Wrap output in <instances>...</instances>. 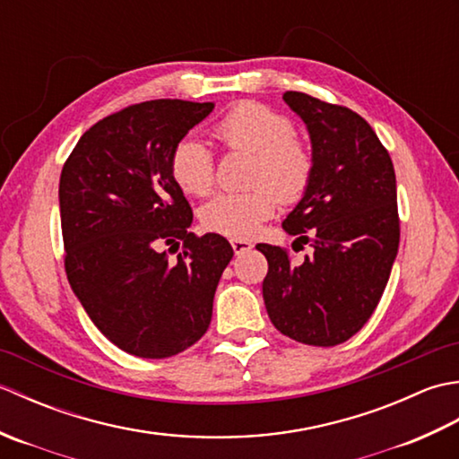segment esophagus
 <instances>
[{"label": "esophagus", "instance_id": "esophagus-1", "mask_svg": "<svg viewBox=\"0 0 459 459\" xmlns=\"http://www.w3.org/2000/svg\"><path fill=\"white\" fill-rule=\"evenodd\" d=\"M230 247H232V250H235V255H245V252H248L255 245L248 240H242V238H232Z\"/></svg>", "mask_w": 459, "mask_h": 459}]
</instances>
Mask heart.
<instances>
[{
	"instance_id": "heart-1",
	"label": "heart",
	"mask_w": 459,
	"mask_h": 459,
	"mask_svg": "<svg viewBox=\"0 0 459 459\" xmlns=\"http://www.w3.org/2000/svg\"><path fill=\"white\" fill-rule=\"evenodd\" d=\"M214 134L227 150L255 153L250 183L245 193H219L201 207V224L230 238H248L270 217L278 201L298 203L304 197L316 161L307 145L296 138V126L288 116L258 102L237 104L214 126ZM173 181L189 195H207L214 185V158L199 138L179 140L169 158ZM281 199L278 200L277 197Z\"/></svg>"
}]
</instances>
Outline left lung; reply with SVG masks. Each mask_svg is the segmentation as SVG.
I'll return each mask as SVG.
<instances>
[{"instance_id": "8db88e82", "label": "left lung", "mask_w": 459, "mask_h": 459, "mask_svg": "<svg viewBox=\"0 0 459 459\" xmlns=\"http://www.w3.org/2000/svg\"><path fill=\"white\" fill-rule=\"evenodd\" d=\"M306 122L314 178L284 221L314 255L294 264L281 247L258 245L268 260L262 296L280 333L333 347L363 327L378 306L401 242L393 160L368 122L347 106L288 91Z\"/></svg>"}]
</instances>
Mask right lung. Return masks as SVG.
I'll return each instance as SVG.
<instances>
[{"mask_svg": "<svg viewBox=\"0 0 459 459\" xmlns=\"http://www.w3.org/2000/svg\"><path fill=\"white\" fill-rule=\"evenodd\" d=\"M212 108L171 99L132 104L86 130L63 165L68 284L92 324L135 357L165 359L197 343L235 255L221 235L189 230L193 211L169 169L175 143ZM171 249L180 250L175 263Z\"/></svg>", "mask_w": 459, "mask_h": 459, "instance_id": "obj_1", "label": "right lung"}]
</instances>
